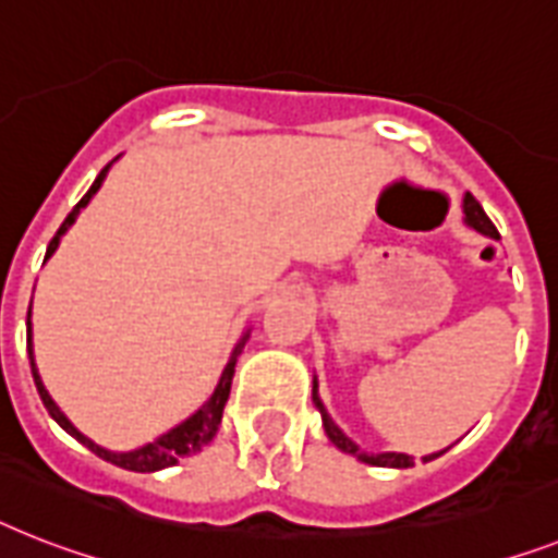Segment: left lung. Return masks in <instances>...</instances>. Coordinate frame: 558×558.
Instances as JSON below:
<instances>
[{
    "instance_id": "left-lung-1",
    "label": "left lung",
    "mask_w": 558,
    "mask_h": 558,
    "mask_svg": "<svg viewBox=\"0 0 558 558\" xmlns=\"http://www.w3.org/2000/svg\"><path fill=\"white\" fill-rule=\"evenodd\" d=\"M464 222L471 225L473 230H478V233H485V236L490 239H499V230L494 228V222L487 219V214L482 210V205H478L476 199H473L471 193H464ZM313 404L319 408L322 413V425H325V434H328V439L333 441L336 448L344 450V453H351L356 456L359 462H365V464H376V468H411L413 464V456L408 453H367V450H362L353 439H348V436L336 427L333 418L328 416V411H325V404H322L319 393H316V379H313ZM445 453V450H441ZM441 453H430L425 456V462H430V459H436V456Z\"/></svg>"
}]
</instances>
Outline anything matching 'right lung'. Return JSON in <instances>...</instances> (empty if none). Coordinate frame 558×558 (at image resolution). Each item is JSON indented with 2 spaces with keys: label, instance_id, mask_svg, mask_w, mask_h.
Returning a JSON list of instances; mask_svg holds the SVG:
<instances>
[{
  "label": "right lung",
  "instance_id": "obj_1",
  "mask_svg": "<svg viewBox=\"0 0 558 558\" xmlns=\"http://www.w3.org/2000/svg\"><path fill=\"white\" fill-rule=\"evenodd\" d=\"M110 165H105L102 173L96 177V182L90 185V191L85 193L80 199V205L73 207L71 214H68V219L62 222V228L57 230V236L50 239L48 245V253H45V259H50L53 256V251L59 247V239H62V233L68 228H71L73 222H76V216H80L82 207L87 205V202L94 199V193L102 187L105 182V173H108ZM245 333L242 339H239V344L233 348V353H230L228 365H225L222 376H219V385H216V390L210 393V399H207L205 404H202L199 411L193 413V416H187L182 425L170 427L168 434H162L159 439L147 441V445H142V448L136 450H128V453H117V450H108L102 448V445H96L94 439H87L82 430H76L73 427V422L68 416H64L62 411H59V404L50 399V393L45 390V385H41V376L39 371H36V362H34V348H31V307H27V356H31V373H34V381H36V390H39L41 396V404L48 408V413L59 422V427L62 430H68V434L73 436V439H80L82 445H85L87 450H94L99 459H105V462L117 464V468H124V471H136V473H154V471H162V468H170V464H177L182 456H191L196 453V450H202L207 445V441L214 439L216 430H219V422H222V411H225V402H228L230 396V381H233V373H236V356L242 353V348H245L247 342Z\"/></svg>",
  "mask_w": 558,
  "mask_h": 558
}]
</instances>
